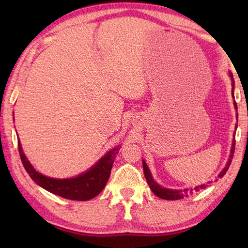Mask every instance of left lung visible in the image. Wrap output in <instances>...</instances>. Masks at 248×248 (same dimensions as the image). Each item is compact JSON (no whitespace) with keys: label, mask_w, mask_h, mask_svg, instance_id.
<instances>
[{"label":"left lung","mask_w":248,"mask_h":248,"mask_svg":"<svg viewBox=\"0 0 248 248\" xmlns=\"http://www.w3.org/2000/svg\"><path fill=\"white\" fill-rule=\"evenodd\" d=\"M230 77H231V78H232V86H234L233 85V83H234L233 78H232V75H231V73H230ZM232 96H233V88H232ZM233 103H234V107H235V109H236V108H238V107H236V102L234 101ZM236 117H238V115H236ZM236 125H238V124H236ZM236 125H235V129H236ZM234 148H235V140L233 139L230 157L228 160L227 165H226V167L224 168L222 171H220V173L218 175L219 178H222L226 173V171L228 170V168L231 164V161H232V157H233ZM143 168H144V175H145L147 182H148V186L151 188V191L154 192V194L156 195L157 197H160L162 199H166V200H178V199H182L184 196H188V194H191L193 192V189H189V191H188V189H183V191H179V189H168V188L162 187L154 180V179H152L150 170H148V166H147L145 161H143ZM205 186H207L205 184H203V186H196L194 188V191L198 192V191H200V189L205 188Z\"/></svg>","instance_id":"8db88e82"}]
</instances>
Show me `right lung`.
<instances>
[{
	"instance_id": "add662e5",
	"label": "right lung",
	"mask_w": 248,
	"mask_h": 248,
	"mask_svg": "<svg viewBox=\"0 0 248 248\" xmlns=\"http://www.w3.org/2000/svg\"><path fill=\"white\" fill-rule=\"evenodd\" d=\"M18 149L25 170L38 186L62 198L84 202L96 197L104 188L109 178L114 159L118 154L119 147L108 151L91 170L71 179H53L41 175L34 170L26 159L20 140H18Z\"/></svg>"
}]
</instances>
